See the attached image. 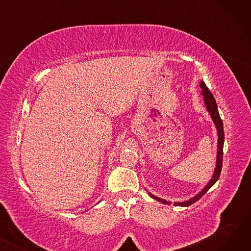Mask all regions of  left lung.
<instances>
[{
	"mask_svg": "<svg viewBox=\"0 0 251 251\" xmlns=\"http://www.w3.org/2000/svg\"><path fill=\"white\" fill-rule=\"evenodd\" d=\"M200 86L201 87L202 89V96H203V100H204V102H205V105H206V109L210 115V117H212L213 121L217 127V130H218V154H217V166H216V169H215V172H214V175H213V178L210 179V181L207 183V185L197 195H195L194 197H192V199H190L189 201H183V202H175L174 205L176 206H189L191 205L192 203H194L195 201H199L202 195H204L207 190L212 187L214 184L218 181L219 177H220V174H221V171H222V166H223V148H224V139H225V134H224V127H223V121L222 119L220 117V114H219V111H218V107H217V102H216V100L213 96L212 92L209 91V89L207 88L206 84L201 81ZM152 199H154L155 201H160L162 203H165V204H170L171 202L165 201V200H162V199H159V197H156L151 193H149Z\"/></svg>",
	"mask_w": 251,
	"mask_h": 251,
	"instance_id": "obj_1",
	"label": "left lung"
}]
</instances>
